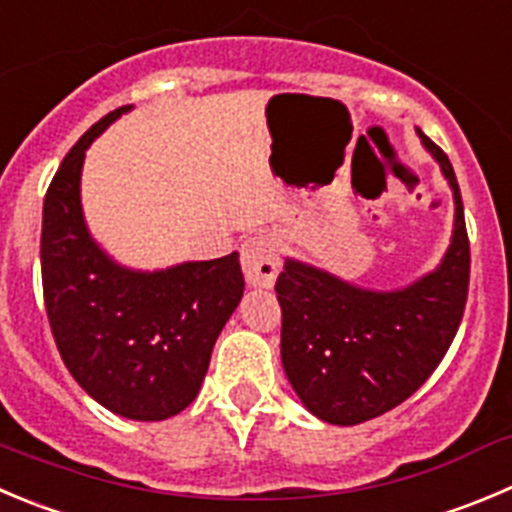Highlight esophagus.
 Segmentation results:
<instances>
[{
	"label": "esophagus",
	"mask_w": 512,
	"mask_h": 512,
	"mask_svg": "<svg viewBox=\"0 0 512 512\" xmlns=\"http://www.w3.org/2000/svg\"><path fill=\"white\" fill-rule=\"evenodd\" d=\"M243 276L251 286L269 289L279 274V241L271 233H256L241 243Z\"/></svg>",
	"instance_id": "obj_1"
}]
</instances>
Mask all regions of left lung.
I'll use <instances>...</instances> for the list:
<instances>
[{
  "instance_id": "obj_1",
  "label": "left lung",
  "mask_w": 512,
  "mask_h": 512,
  "mask_svg": "<svg viewBox=\"0 0 512 512\" xmlns=\"http://www.w3.org/2000/svg\"><path fill=\"white\" fill-rule=\"evenodd\" d=\"M455 198L452 241L415 284L374 291L304 261L276 279L281 362L306 410L329 425H359L402 405L450 349L470 284V241L450 158L417 130Z\"/></svg>"
}]
</instances>
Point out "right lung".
I'll return each instance as SVG.
<instances>
[{"label": "right lung", "instance_id": "add662e5", "mask_svg": "<svg viewBox=\"0 0 512 512\" xmlns=\"http://www.w3.org/2000/svg\"><path fill=\"white\" fill-rule=\"evenodd\" d=\"M125 105L97 120L57 168L42 208V289L62 362L97 405L158 422L196 399L213 344L243 296L238 251L135 271L90 236L80 201L85 150Z\"/></svg>", "mask_w": 512, "mask_h": 512}]
</instances>
